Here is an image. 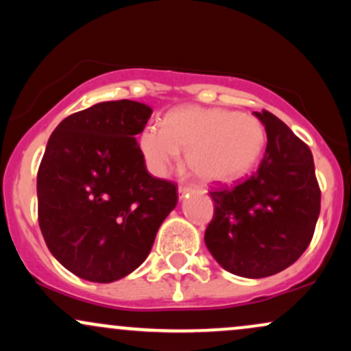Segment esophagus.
Masks as SVG:
<instances>
[{"label":"esophagus","mask_w":351,"mask_h":351,"mask_svg":"<svg viewBox=\"0 0 351 351\" xmlns=\"http://www.w3.org/2000/svg\"><path fill=\"white\" fill-rule=\"evenodd\" d=\"M191 186H186V184H181V186L178 188V198L180 199H183L184 198V195H186V193H189L191 191Z\"/></svg>","instance_id":"34e87169"}]
</instances>
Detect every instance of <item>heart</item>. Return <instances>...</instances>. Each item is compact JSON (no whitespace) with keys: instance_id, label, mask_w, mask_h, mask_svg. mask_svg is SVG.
Masks as SVG:
<instances>
[{"instance_id":"1","label":"heart","mask_w":351,"mask_h":351,"mask_svg":"<svg viewBox=\"0 0 351 351\" xmlns=\"http://www.w3.org/2000/svg\"><path fill=\"white\" fill-rule=\"evenodd\" d=\"M152 175L167 176L186 152L189 171L204 183H223L245 175L261 158L265 130L256 117L226 108L180 107L167 125H148L138 138Z\"/></svg>"}]
</instances>
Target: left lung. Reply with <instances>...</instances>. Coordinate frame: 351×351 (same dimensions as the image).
<instances>
[{"label": "left lung", "instance_id": "obj_1", "mask_svg": "<svg viewBox=\"0 0 351 351\" xmlns=\"http://www.w3.org/2000/svg\"><path fill=\"white\" fill-rule=\"evenodd\" d=\"M267 134L259 168L234 186L209 191L215 216L204 232L228 272L261 279L284 271L308 247L320 215L310 148L271 112H254Z\"/></svg>", "mask_w": 351, "mask_h": 351}]
</instances>
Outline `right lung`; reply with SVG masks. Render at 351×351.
Returning a JSON list of instances; mask_svg holds the SVG:
<instances>
[{"mask_svg":"<svg viewBox=\"0 0 351 351\" xmlns=\"http://www.w3.org/2000/svg\"><path fill=\"white\" fill-rule=\"evenodd\" d=\"M152 108L100 102L64 119L38 171V217L52 256L67 271L108 284L134 272L178 203L176 184L153 178L135 136Z\"/></svg>","mask_w":351,"mask_h":351,"instance_id":"right-lung-1","label":"right lung"}]
</instances>
